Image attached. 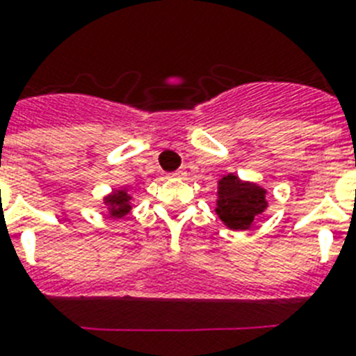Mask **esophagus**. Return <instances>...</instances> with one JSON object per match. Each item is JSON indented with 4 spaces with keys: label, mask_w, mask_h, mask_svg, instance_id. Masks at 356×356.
I'll use <instances>...</instances> for the list:
<instances>
[{
    "label": "esophagus",
    "mask_w": 356,
    "mask_h": 356,
    "mask_svg": "<svg viewBox=\"0 0 356 356\" xmlns=\"http://www.w3.org/2000/svg\"><path fill=\"white\" fill-rule=\"evenodd\" d=\"M184 170H179V172H175V173H172V177H175V179H181V177H184Z\"/></svg>",
    "instance_id": "esophagus-1"
}]
</instances>
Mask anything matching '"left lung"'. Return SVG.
I'll use <instances>...</instances> for the list:
<instances>
[{
  "label": "left lung",
  "mask_w": 356,
  "mask_h": 356,
  "mask_svg": "<svg viewBox=\"0 0 356 356\" xmlns=\"http://www.w3.org/2000/svg\"><path fill=\"white\" fill-rule=\"evenodd\" d=\"M266 195L268 190L264 186L229 172L217 181L215 213L228 229L246 232L255 228L259 217L268 208Z\"/></svg>",
  "instance_id": "1"
}]
</instances>
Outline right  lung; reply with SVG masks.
I'll list each match as a JSON object with an SVG mask.
<instances>
[{
	"instance_id": "add662e5",
	"label": "right lung",
	"mask_w": 356,
	"mask_h": 356,
	"mask_svg": "<svg viewBox=\"0 0 356 356\" xmlns=\"http://www.w3.org/2000/svg\"><path fill=\"white\" fill-rule=\"evenodd\" d=\"M134 193L128 186L113 188L112 192L101 199V204L106 208V215L110 219H124L132 211Z\"/></svg>"
}]
</instances>
